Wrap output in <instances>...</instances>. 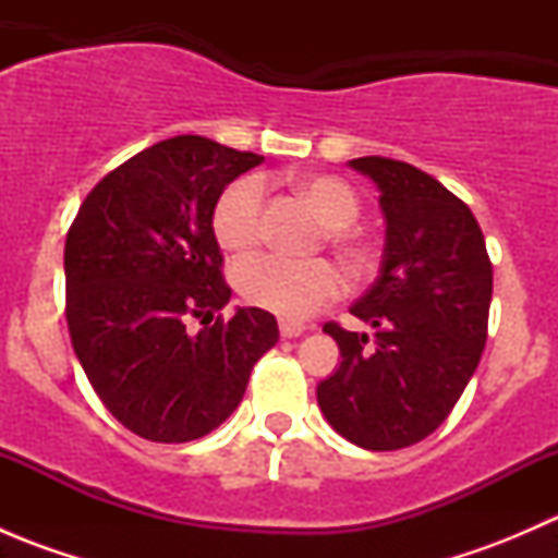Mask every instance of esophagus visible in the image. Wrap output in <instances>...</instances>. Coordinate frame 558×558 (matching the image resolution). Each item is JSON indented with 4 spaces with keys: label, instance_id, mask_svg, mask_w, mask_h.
<instances>
[{
    "label": "esophagus",
    "instance_id": "obj_1",
    "mask_svg": "<svg viewBox=\"0 0 558 558\" xmlns=\"http://www.w3.org/2000/svg\"><path fill=\"white\" fill-rule=\"evenodd\" d=\"M302 331H305V324H300V320H280V335L283 337H300Z\"/></svg>",
    "mask_w": 558,
    "mask_h": 558
}]
</instances>
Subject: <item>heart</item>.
<instances>
[{
  "instance_id": "obj_1",
  "label": "heart",
  "mask_w": 558,
  "mask_h": 558,
  "mask_svg": "<svg viewBox=\"0 0 558 558\" xmlns=\"http://www.w3.org/2000/svg\"><path fill=\"white\" fill-rule=\"evenodd\" d=\"M329 227V240L351 258L362 256L359 240L348 232L359 218V196L335 174H307L296 180ZM213 234L227 251H247L264 234V180L243 174L223 189L213 207ZM234 286L245 302L280 318H307L342 291V272L326 258H289L280 253L247 256L234 267Z\"/></svg>"
}]
</instances>
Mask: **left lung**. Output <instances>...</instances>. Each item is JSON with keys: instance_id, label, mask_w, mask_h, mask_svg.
Instances as JSON below:
<instances>
[{"instance_id": "8db88e82", "label": "left lung", "mask_w": 558, "mask_h": 558, "mask_svg": "<svg viewBox=\"0 0 558 558\" xmlns=\"http://www.w3.org/2000/svg\"><path fill=\"white\" fill-rule=\"evenodd\" d=\"M380 191L386 245L380 275L351 307L367 335L324 326L340 367L315 388L337 435L367 451L429 437L470 384L488 331L494 269L470 207L404 161H348Z\"/></svg>"}]
</instances>
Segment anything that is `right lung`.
<instances>
[{
  "instance_id": "add662e5",
  "label": "right lung",
  "mask_w": 558,
  "mask_h": 558,
  "mask_svg": "<svg viewBox=\"0 0 558 558\" xmlns=\"http://www.w3.org/2000/svg\"><path fill=\"white\" fill-rule=\"evenodd\" d=\"M262 161L199 134L161 140L107 172L66 232L75 356L105 408L145 440L210 435L240 404L253 364L278 342V320L262 307L216 315L232 289L213 207ZM191 317L206 324L199 336L184 331Z\"/></svg>"
}]
</instances>
